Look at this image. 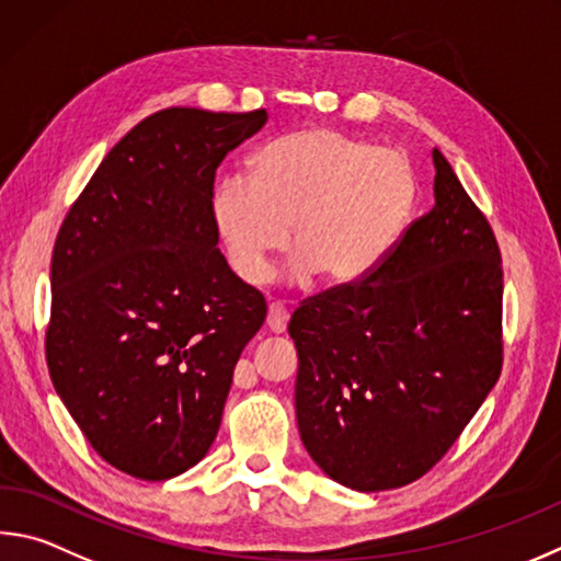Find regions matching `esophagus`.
<instances>
[{
	"mask_svg": "<svg viewBox=\"0 0 561 561\" xmlns=\"http://www.w3.org/2000/svg\"><path fill=\"white\" fill-rule=\"evenodd\" d=\"M287 321H289V311L284 304L279 301H272L270 309H267V325L272 333H284L287 331Z\"/></svg>",
	"mask_w": 561,
	"mask_h": 561,
	"instance_id": "1",
	"label": "esophagus"
}]
</instances>
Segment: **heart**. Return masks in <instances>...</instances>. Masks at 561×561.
<instances>
[{"label":"heart","instance_id":"b5f03b06","mask_svg":"<svg viewBox=\"0 0 561 561\" xmlns=\"http://www.w3.org/2000/svg\"><path fill=\"white\" fill-rule=\"evenodd\" d=\"M414 198V171L400 151L313 127L270 141L254 157L252 176H222L210 213L232 270L245 282L267 277L291 227L287 277L316 274L339 287L380 267Z\"/></svg>","mask_w":561,"mask_h":561}]
</instances>
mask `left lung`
Segmentation results:
<instances>
[{
  "mask_svg": "<svg viewBox=\"0 0 561 561\" xmlns=\"http://www.w3.org/2000/svg\"><path fill=\"white\" fill-rule=\"evenodd\" d=\"M434 208L368 277L301 301L289 335L301 442L360 493L442 461L503 368V264L491 226L439 149Z\"/></svg>",
  "mask_w": 561,
  "mask_h": 561,
  "instance_id": "left-lung-1",
  "label": "left lung"
}]
</instances>
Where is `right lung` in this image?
<instances>
[{
	"instance_id": "right-lung-1",
	"label": "right lung",
	"mask_w": 561,
	"mask_h": 561,
	"mask_svg": "<svg viewBox=\"0 0 561 561\" xmlns=\"http://www.w3.org/2000/svg\"><path fill=\"white\" fill-rule=\"evenodd\" d=\"M267 110H159L70 206L50 257L46 363L90 446L167 481L208 454L240 353L267 316L218 250L210 198Z\"/></svg>"
}]
</instances>
